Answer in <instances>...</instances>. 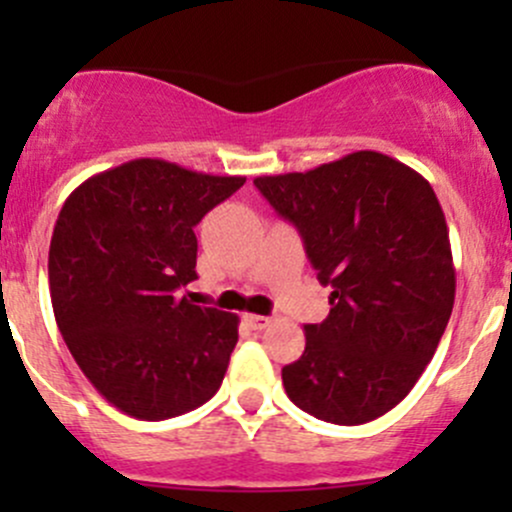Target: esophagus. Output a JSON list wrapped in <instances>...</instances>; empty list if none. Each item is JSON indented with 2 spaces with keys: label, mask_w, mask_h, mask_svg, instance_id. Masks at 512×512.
I'll return each instance as SVG.
<instances>
[{
  "label": "esophagus",
  "mask_w": 512,
  "mask_h": 512,
  "mask_svg": "<svg viewBox=\"0 0 512 512\" xmlns=\"http://www.w3.org/2000/svg\"><path fill=\"white\" fill-rule=\"evenodd\" d=\"M245 324L260 332V329L270 327V317H262V314H245Z\"/></svg>",
  "instance_id": "34e87169"
}]
</instances>
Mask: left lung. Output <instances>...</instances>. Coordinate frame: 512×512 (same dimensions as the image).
<instances>
[{
    "instance_id": "obj_1",
    "label": "left lung",
    "mask_w": 512,
    "mask_h": 512,
    "mask_svg": "<svg viewBox=\"0 0 512 512\" xmlns=\"http://www.w3.org/2000/svg\"><path fill=\"white\" fill-rule=\"evenodd\" d=\"M255 185L332 287L329 317L304 327L302 356L282 369L287 396L339 426L384 416L414 389L451 319L456 270L436 193L376 151Z\"/></svg>"
}]
</instances>
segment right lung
Wrapping results in <instances>:
<instances>
[{
	"instance_id": "right-lung-1",
	"label": "right lung",
	"mask_w": 512,
	"mask_h": 512,
	"mask_svg": "<svg viewBox=\"0 0 512 512\" xmlns=\"http://www.w3.org/2000/svg\"><path fill=\"white\" fill-rule=\"evenodd\" d=\"M242 183L138 158L66 198L49 247L54 317L86 379L123 414L180 416L223 384L240 319L180 289L198 280L193 227Z\"/></svg>"
}]
</instances>
